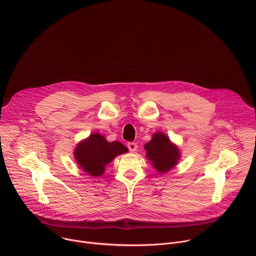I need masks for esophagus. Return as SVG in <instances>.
<instances>
[{"instance_id": "esophagus-1", "label": "esophagus", "mask_w": 256, "mask_h": 256, "mask_svg": "<svg viewBox=\"0 0 256 256\" xmlns=\"http://www.w3.org/2000/svg\"><path fill=\"white\" fill-rule=\"evenodd\" d=\"M136 147H138V144H136V142H128V150H130V152L136 151Z\"/></svg>"}]
</instances>
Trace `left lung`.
Instances as JSON below:
<instances>
[{
    "instance_id": "1",
    "label": "left lung",
    "mask_w": 256,
    "mask_h": 256,
    "mask_svg": "<svg viewBox=\"0 0 256 256\" xmlns=\"http://www.w3.org/2000/svg\"><path fill=\"white\" fill-rule=\"evenodd\" d=\"M146 157L160 173H165L175 167L180 159L179 149L162 132H155L152 140L144 144Z\"/></svg>"
}]
</instances>
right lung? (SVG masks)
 I'll list each match as a JSON object with an SVG mask.
<instances>
[{"instance_id": "right-lung-1", "label": "right lung", "mask_w": 256, "mask_h": 256, "mask_svg": "<svg viewBox=\"0 0 256 256\" xmlns=\"http://www.w3.org/2000/svg\"><path fill=\"white\" fill-rule=\"evenodd\" d=\"M128 151L122 142H107L102 134L95 132L77 144L74 156L84 172L93 177H99L103 175L107 164Z\"/></svg>"}]
</instances>
